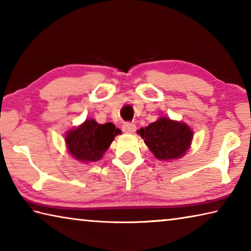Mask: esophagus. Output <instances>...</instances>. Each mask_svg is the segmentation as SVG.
Wrapping results in <instances>:
<instances>
[{"label": "esophagus", "instance_id": "obj_1", "mask_svg": "<svg viewBox=\"0 0 251 251\" xmlns=\"http://www.w3.org/2000/svg\"><path fill=\"white\" fill-rule=\"evenodd\" d=\"M123 130H124V133L126 134H134L136 130V125L134 123H125V124L123 125Z\"/></svg>", "mask_w": 251, "mask_h": 251}]
</instances>
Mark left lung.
<instances>
[{
  "label": "left lung",
  "mask_w": 251,
  "mask_h": 251,
  "mask_svg": "<svg viewBox=\"0 0 251 251\" xmlns=\"http://www.w3.org/2000/svg\"><path fill=\"white\" fill-rule=\"evenodd\" d=\"M137 134L144 139L152 155L164 161L184 157L194 137L193 129L186 123L171 120L166 116L158 117L145 128L142 127Z\"/></svg>",
  "instance_id": "1"
}]
</instances>
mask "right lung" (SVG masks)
I'll list each match as a JSON object with an SVG mask.
<instances>
[{"mask_svg":"<svg viewBox=\"0 0 251 251\" xmlns=\"http://www.w3.org/2000/svg\"><path fill=\"white\" fill-rule=\"evenodd\" d=\"M121 134L113 123L99 124L87 118L75 128L66 131L65 144L69 154L83 164L100 160L108 150L115 136Z\"/></svg>","mask_w":251,"mask_h":251,"instance_id":"1","label":"right lung"}]
</instances>
